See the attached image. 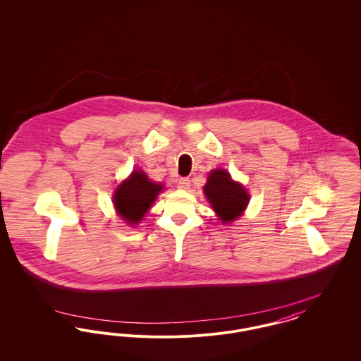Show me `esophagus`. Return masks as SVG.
Instances as JSON below:
<instances>
[{
    "mask_svg": "<svg viewBox=\"0 0 361 361\" xmlns=\"http://www.w3.org/2000/svg\"><path fill=\"white\" fill-rule=\"evenodd\" d=\"M177 187L180 189H184V190H187L190 187V180L187 178V177H183V178H180L178 181H177Z\"/></svg>",
    "mask_w": 361,
    "mask_h": 361,
    "instance_id": "1",
    "label": "esophagus"
}]
</instances>
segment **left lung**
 I'll return each mask as SVG.
<instances>
[{
  "instance_id": "obj_1",
  "label": "left lung",
  "mask_w": 361,
  "mask_h": 361,
  "mask_svg": "<svg viewBox=\"0 0 361 361\" xmlns=\"http://www.w3.org/2000/svg\"><path fill=\"white\" fill-rule=\"evenodd\" d=\"M204 195L222 224L238 219L249 203V193L224 169H214L204 185Z\"/></svg>"
}]
</instances>
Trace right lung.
<instances>
[{
    "label": "right lung",
    "mask_w": 361,
    "mask_h": 361,
    "mask_svg": "<svg viewBox=\"0 0 361 361\" xmlns=\"http://www.w3.org/2000/svg\"><path fill=\"white\" fill-rule=\"evenodd\" d=\"M162 189V184L149 180L143 171H134L115 190L114 206L126 224L134 226L142 221Z\"/></svg>",
    "instance_id": "obj_1"
}]
</instances>
